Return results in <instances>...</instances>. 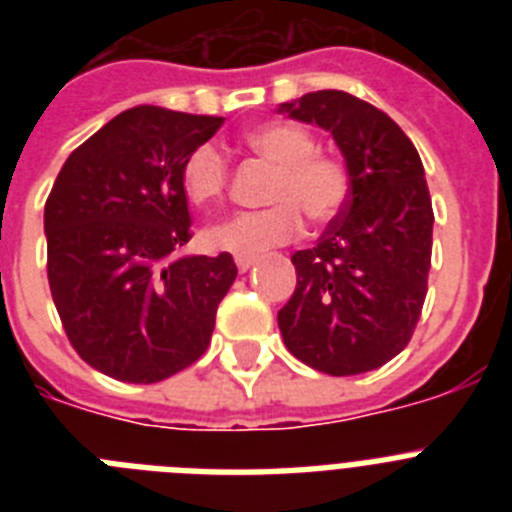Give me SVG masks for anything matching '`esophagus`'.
I'll return each mask as SVG.
<instances>
[{
  "label": "esophagus",
  "mask_w": 512,
  "mask_h": 512,
  "mask_svg": "<svg viewBox=\"0 0 512 512\" xmlns=\"http://www.w3.org/2000/svg\"><path fill=\"white\" fill-rule=\"evenodd\" d=\"M253 264H256L253 256H235V266H238V271H248Z\"/></svg>",
  "instance_id": "obj_1"
}]
</instances>
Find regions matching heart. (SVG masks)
<instances>
[{
	"label": "heart",
	"instance_id": "b5f03b06",
	"mask_svg": "<svg viewBox=\"0 0 512 512\" xmlns=\"http://www.w3.org/2000/svg\"><path fill=\"white\" fill-rule=\"evenodd\" d=\"M243 143L261 161L277 166L264 210L238 212L205 230L212 251L259 256L274 246L295 241L305 228V215L315 225H328L348 200V171L336 156L318 151L310 130L292 122H264L243 133ZM228 158L215 143L192 148L182 166V187L194 205L220 200L228 189Z\"/></svg>",
	"mask_w": 512,
	"mask_h": 512
}]
</instances>
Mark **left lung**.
<instances>
[{
	"instance_id": "left-lung-1",
	"label": "left lung",
	"mask_w": 512,
	"mask_h": 512,
	"mask_svg": "<svg viewBox=\"0 0 512 512\" xmlns=\"http://www.w3.org/2000/svg\"><path fill=\"white\" fill-rule=\"evenodd\" d=\"M279 112L328 130L348 171L343 212L318 246L292 256L297 287L277 318L284 346L330 377L372 372L408 346L428 292L423 164L400 125L354 94L310 92Z\"/></svg>"
}]
</instances>
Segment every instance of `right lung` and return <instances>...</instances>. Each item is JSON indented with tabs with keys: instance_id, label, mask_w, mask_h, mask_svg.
I'll return each mask as SVG.
<instances>
[{
	"instance_id": "right-lung-1",
	"label": "right lung",
	"mask_w": 512,
	"mask_h": 512,
	"mask_svg": "<svg viewBox=\"0 0 512 512\" xmlns=\"http://www.w3.org/2000/svg\"><path fill=\"white\" fill-rule=\"evenodd\" d=\"M223 117L133 107L84 140L45 202L48 284L76 354L120 382L174 377L210 346L233 256L192 238L184 158Z\"/></svg>"
}]
</instances>
